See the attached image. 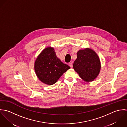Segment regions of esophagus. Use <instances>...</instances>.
Wrapping results in <instances>:
<instances>
[{
    "instance_id": "obj_1",
    "label": "esophagus",
    "mask_w": 127,
    "mask_h": 127,
    "mask_svg": "<svg viewBox=\"0 0 127 127\" xmlns=\"http://www.w3.org/2000/svg\"><path fill=\"white\" fill-rule=\"evenodd\" d=\"M69 65L70 66V67L71 68H73V64H72V63H71V62L69 63Z\"/></svg>"
}]
</instances>
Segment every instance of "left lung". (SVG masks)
Masks as SVG:
<instances>
[{
	"label": "left lung",
	"instance_id": "left-lung-1",
	"mask_svg": "<svg viewBox=\"0 0 127 127\" xmlns=\"http://www.w3.org/2000/svg\"><path fill=\"white\" fill-rule=\"evenodd\" d=\"M73 68L83 80L92 81L100 72L101 64L99 56L90 48L79 50L73 64Z\"/></svg>",
	"mask_w": 127,
	"mask_h": 127
}]
</instances>
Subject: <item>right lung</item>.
<instances>
[{
    "mask_svg": "<svg viewBox=\"0 0 127 127\" xmlns=\"http://www.w3.org/2000/svg\"><path fill=\"white\" fill-rule=\"evenodd\" d=\"M70 66L64 64L56 56L54 49L49 47L41 51L34 63V70L39 79L50 85L54 84Z\"/></svg>",
    "mask_w": 127,
    "mask_h": 127,
    "instance_id": "1",
    "label": "right lung"
}]
</instances>
